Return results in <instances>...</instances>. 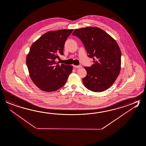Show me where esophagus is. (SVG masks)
<instances>
[{
	"mask_svg": "<svg viewBox=\"0 0 146 146\" xmlns=\"http://www.w3.org/2000/svg\"><path fill=\"white\" fill-rule=\"evenodd\" d=\"M73 66L75 68H80L82 67L81 66Z\"/></svg>",
	"mask_w": 146,
	"mask_h": 146,
	"instance_id": "esophagus-1",
	"label": "esophagus"
}]
</instances>
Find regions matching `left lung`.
Returning <instances> with one entry per match:
<instances>
[{"label": "left lung", "instance_id": "left-lung-1", "mask_svg": "<svg viewBox=\"0 0 146 146\" xmlns=\"http://www.w3.org/2000/svg\"><path fill=\"white\" fill-rule=\"evenodd\" d=\"M86 48L88 57L94 64L85 67L87 75L82 79L84 86L94 92H101L111 86L119 76L121 68V52L114 39L97 27L75 29Z\"/></svg>", "mask_w": 146, "mask_h": 146}]
</instances>
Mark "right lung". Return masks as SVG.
I'll list each match as a JSON object with an SVG mask.
<instances>
[{"instance_id":"obj_1","label":"right lung","mask_w":146,"mask_h":146,"mask_svg":"<svg viewBox=\"0 0 146 146\" xmlns=\"http://www.w3.org/2000/svg\"><path fill=\"white\" fill-rule=\"evenodd\" d=\"M73 30L49 31L33 43L26 59L30 78L42 91L52 92L66 84L73 66L56 61L63 54L66 40Z\"/></svg>"}]
</instances>
